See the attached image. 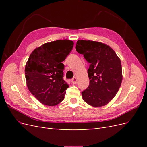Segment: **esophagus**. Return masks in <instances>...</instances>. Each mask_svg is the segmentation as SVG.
Instances as JSON below:
<instances>
[{
  "mask_svg": "<svg viewBox=\"0 0 147 147\" xmlns=\"http://www.w3.org/2000/svg\"><path fill=\"white\" fill-rule=\"evenodd\" d=\"M77 79L76 77H74L72 79V83H74V84H75L77 83Z\"/></svg>",
  "mask_w": 147,
  "mask_h": 147,
  "instance_id": "esophagus-1",
  "label": "esophagus"
}]
</instances>
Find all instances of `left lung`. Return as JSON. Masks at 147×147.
I'll return each mask as SVG.
<instances>
[{
    "instance_id": "obj_1",
    "label": "left lung",
    "mask_w": 147,
    "mask_h": 147,
    "mask_svg": "<svg viewBox=\"0 0 147 147\" xmlns=\"http://www.w3.org/2000/svg\"><path fill=\"white\" fill-rule=\"evenodd\" d=\"M75 48L90 63V85L82 92L83 100L95 107L109 104L117 94L123 80L119 57L110 46L99 42L78 40Z\"/></svg>"
}]
</instances>
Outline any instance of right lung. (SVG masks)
<instances>
[{
    "mask_svg": "<svg viewBox=\"0 0 147 147\" xmlns=\"http://www.w3.org/2000/svg\"><path fill=\"white\" fill-rule=\"evenodd\" d=\"M74 47L73 41L62 40L44 43L31 53L25 67L29 91L40 103L59 104L64 99L68 84L63 78L62 63Z\"/></svg>",
    "mask_w": 147,
    "mask_h": 147,
    "instance_id": "1",
    "label": "right lung"
}]
</instances>
